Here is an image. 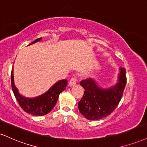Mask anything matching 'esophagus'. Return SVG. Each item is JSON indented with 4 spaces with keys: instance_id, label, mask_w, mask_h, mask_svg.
<instances>
[{
    "instance_id": "obj_1",
    "label": "esophagus",
    "mask_w": 147,
    "mask_h": 147,
    "mask_svg": "<svg viewBox=\"0 0 147 147\" xmlns=\"http://www.w3.org/2000/svg\"><path fill=\"white\" fill-rule=\"evenodd\" d=\"M76 82H77V79L72 78L70 80V81H69V86H70V87H72V86H73L74 85L76 84Z\"/></svg>"
}]
</instances>
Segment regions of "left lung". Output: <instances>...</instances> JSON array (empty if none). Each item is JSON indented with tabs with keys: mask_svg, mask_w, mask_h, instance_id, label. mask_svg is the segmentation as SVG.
Returning a JSON list of instances; mask_svg holds the SVG:
<instances>
[{
	"mask_svg": "<svg viewBox=\"0 0 147 147\" xmlns=\"http://www.w3.org/2000/svg\"><path fill=\"white\" fill-rule=\"evenodd\" d=\"M125 73V68H119L117 82L107 88L100 87L96 80L90 78L81 81V86L85 90L84 96L78 102L81 114L90 121L111 114L123 96L127 81Z\"/></svg>",
	"mask_w": 147,
	"mask_h": 147,
	"instance_id": "obj_1",
	"label": "left lung"
}]
</instances>
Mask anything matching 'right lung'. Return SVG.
<instances>
[{
    "label": "right lung",
    "mask_w": 147,
    "mask_h": 147,
    "mask_svg": "<svg viewBox=\"0 0 147 147\" xmlns=\"http://www.w3.org/2000/svg\"><path fill=\"white\" fill-rule=\"evenodd\" d=\"M42 39V38L37 39L29 46L38 42H40ZM11 81L12 90L19 105L24 112L32 114L33 116H44L50 112L55 105L59 94L65 90L68 84V81L66 79L59 80L53 85L51 88H49V90L45 93L42 94L40 96L29 98L20 94L18 88L16 87L14 84L13 68L11 74Z\"/></svg>",
    "instance_id": "right-lung-1"
}]
</instances>
